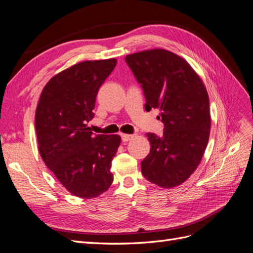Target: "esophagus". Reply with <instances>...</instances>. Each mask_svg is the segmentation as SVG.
Listing matches in <instances>:
<instances>
[{
  "label": "esophagus",
  "mask_w": 253,
  "mask_h": 253,
  "mask_svg": "<svg viewBox=\"0 0 253 253\" xmlns=\"http://www.w3.org/2000/svg\"><path fill=\"white\" fill-rule=\"evenodd\" d=\"M134 137V135H127V134H122L121 135V139H122V141L124 142H126V141H128V140H131L132 138Z\"/></svg>",
  "instance_id": "34e87169"
}]
</instances>
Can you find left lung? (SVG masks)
Instances as JSON below:
<instances>
[{
	"mask_svg": "<svg viewBox=\"0 0 253 253\" xmlns=\"http://www.w3.org/2000/svg\"><path fill=\"white\" fill-rule=\"evenodd\" d=\"M145 98V111L159 109L164 134L148 133L149 155L141 172L149 181L173 188L187 180L208 144L211 120L209 97L202 79L186 60L166 49L126 57Z\"/></svg>",
	"mask_w": 253,
	"mask_h": 253,
	"instance_id": "obj_1",
	"label": "left lung"
}]
</instances>
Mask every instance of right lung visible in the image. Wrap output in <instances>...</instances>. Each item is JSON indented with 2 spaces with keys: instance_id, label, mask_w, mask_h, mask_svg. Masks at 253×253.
I'll return each mask as SVG.
<instances>
[{
  "instance_id": "1",
  "label": "right lung",
  "mask_w": 253,
  "mask_h": 253,
  "mask_svg": "<svg viewBox=\"0 0 253 253\" xmlns=\"http://www.w3.org/2000/svg\"><path fill=\"white\" fill-rule=\"evenodd\" d=\"M116 59L84 61L52 77L36 110V133L45 165L75 196L97 197L112 185L113 157L118 135L90 132L99 87L116 66Z\"/></svg>"
}]
</instances>
